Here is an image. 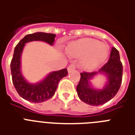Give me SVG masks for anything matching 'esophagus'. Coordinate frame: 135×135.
<instances>
[{
    "label": "esophagus",
    "mask_w": 135,
    "mask_h": 135,
    "mask_svg": "<svg viewBox=\"0 0 135 135\" xmlns=\"http://www.w3.org/2000/svg\"><path fill=\"white\" fill-rule=\"evenodd\" d=\"M76 69V65L74 64H70L69 66H68V71L69 72H71L73 70H74Z\"/></svg>",
    "instance_id": "1"
}]
</instances>
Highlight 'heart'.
I'll list each match as a JSON object with an SVG mask.
<instances>
[{"label":"heart","mask_w":135,"mask_h":135,"mask_svg":"<svg viewBox=\"0 0 135 135\" xmlns=\"http://www.w3.org/2000/svg\"><path fill=\"white\" fill-rule=\"evenodd\" d=\"M66 52L74 57H85L83 64L87 69H94L106 60L109 48L94 39H80L69 43Z\"/></svg>","instance_id":"obj_1"}]
</instances>
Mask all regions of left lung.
<instances>
[{"label": "left lung", "mask_w": 135, "mask_h": 135, "mask_svg": "<svg viewBox=\"0 0 135 135\" xmlns=\"http://www.w3.org/2000/svg\"><path fill=\"white\" fill-rule=\"evenodd\" d=\"M98 73H104L108 82L102 90L91 88L90 79ZM123 77V64L120 59L119 52L112 47L109 61L98 71L82 72L76 87L78 97L83 102L92 106L104 104L113 98L119 90Z\"/></svg>", "instance_id": "1"}]
</instances>
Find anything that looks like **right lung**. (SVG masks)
Returning <instances> with one entry per match:
<instances>
[{
  "instance_id": "obj_1",
  "label": "right lung",
  "mask_w": 135,
  "mask_h": 135,
  "mask_svg": "<svg viewBox=\"0 0 135 135\" xmlns=\"http://www.w3.org/2000/svg\"><path fill=\"white\" fill-rule=\"evenodd\" d=\"M56 35L43 32H36L25 36L16 45L11 63V74L12 83L20 97L33 103H41L52 97L61 78L67 76L66 69L51 72L38 83L31 84L26 81L21 72V55L25 43L34 41L46 42L52 45Z\"/></svg>"
}]
</instances>
